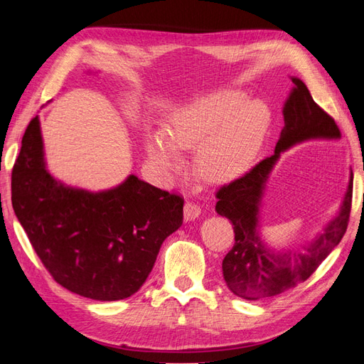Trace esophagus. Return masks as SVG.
<instances>
[{"instance_id":"obj_1","label":"esophagus","mask_w":364,"mask_h":364,"mask_svg":"<svg viewBox=\"0 0 364 364\" xmlns=\"http://www.w3.org/2000/svg\"><path fill=\"white\" fill-rule=\"evenodd\" d=\"M200 206L196 205L193 202H186L183 206V218L186 222H190V220H196L197 217L200 215Z\"/></svg>"}]
</instances>
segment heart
I'll return each instance as SVG.
<instances>
[{"label":"heart","mask_w":364,"mask_h":364,"mask_svg":"<svg viewBox=\"0 0 364 364\" xmlns=\"http://www.w3.org/2000/svg\"><path fill=\"white\" fill-rule=\"evenodd\" d=\"M270 111L261 100H247L237 90H218L197 97L173 112L164 138L150 134L144 147L161 173L178 167L176 151L194 150L197 168L205 179L223 182L245 173L255 161L267 134Z\"/></svg>","instance_id":"b5f03b06"}]
</instances>
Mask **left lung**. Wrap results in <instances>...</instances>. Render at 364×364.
Listing matches in <instances>:
<instances>
[{
	"mask_svg": "<svg viewBox=\"0 0 364 364\" xmlns=\"http://www.w3.org/2000/svg\"><path fill=\"white\" fill-rule=\"evenodd\" d=\"M293 90L284 105V129L272 156L249 173L225 185L215 194V211L234 225L235 245L223 259V278L229 290L247 301L264 299L287 291L306 281L343 238L352 202V171L338 214L304 252H273L259 237V208L269 176L281 153L310 139H340L333 117L318 106L306 85L291 77Z\"/></svg>",
	"mask_w": 364,
	"mask_h": 364,
	"instance_id": "1",
	"label": "left lung"
}]
</instances>
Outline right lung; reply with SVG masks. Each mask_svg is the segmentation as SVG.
<instances>
[{"label":"right lung","instance_id":"obj_1","mask_svg":"<svg viewBox=\"0 0 364 364\" xmlns=\"http://www.w3.org/2000/svg\"><path fill=\"white\" fill-rule=\"evenodd\" d=\"M12 205L54 281L94 301H119L136 293L164 240L183 220L181 196L135 174L98 193L54 179L43 159L38 117L27 126L14 165Z\"/></svg>","mask_w":364,"mask_h":364}]
</instances>
